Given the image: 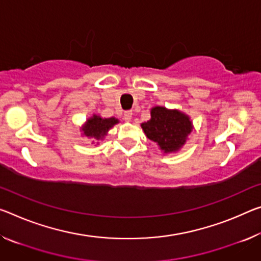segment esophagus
I'll return each instance as SVG.
<instances>
[{"mask_svg":"<svg viewBox=\"0 0 261 261\" xmlns=\"http://www.w3.org/2000/svg\"><path fill=\"white\" fill-rule=\"evenodd\" d=\"M131 118H132V111L131 110L124 111V119L129 122V121H131Z\"/></svg>","mask_w":261,"mask_h":261,"instance_id":"1","label":"esophagus"}]
</instances>
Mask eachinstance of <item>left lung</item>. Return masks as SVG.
I'll list each match as a JSON object with an SVG mask.
<instances>
[{
  "label": "left lung",
  "mask_w": 261,
  "mask_h": 261,
  "mask_svg": "<svg viewBox=\"0 0 261 261\" xmlns=\"http://www.w3.org/2000/svg\"><path fill=\"white\" fill-rule=\"evenodd\" d=\"M146 137L156 143L164 153L179 151L193 130L189 116L176 109L153 107L151 119L142 123Z\"/></svg>",
  "instance_id": "obj_1"
}]
</instances>
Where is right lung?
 Wrapping results in <instances>:
<instances>
[{
    "instance_id": "1",
    "label": "right lung",
    "mask_w": 261,
    "mask_h": 261,
    "mask_svg": "<svg viewBox=\"0 0 261 261\" xmlns=\"http://www.w3.org/2000/svg\"><path fill=\"white\" fill-rule=\"evenodd\" d=\"M117 123L118 119L115 117L102 118L101 116L93 115V117L87 119L84 127H82V131H84L86 137L101 140L105 138V136H107L111 127Z\"/></svg>"
}]
</instances>
